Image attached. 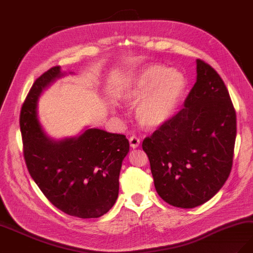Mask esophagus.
<instances>
[{
    "label": "esophagus",
    "mask_w": 253,
    "mask_h": 253,
    "mask_svg": "<svg viewBox=\"0 0 253 253\" xmlns=\"http://www.w3.org/2000/svg\"><path fill=\"white\" fill-rule=\"evenodd\" d=\"M129 143H130V146H131L134 149V148H137L139 146V143H141V141H139V138L137 136L132 135V136H130V138H129Z\"/></svg>",
    "instance_id": "1"
}]
</instances>
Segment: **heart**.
I'll return each instance as SVG.
<instances>
[{
  "label": "heart",
  "instance_id": "b5f03b06",
  "mask_svg": "<svg viewBox=\"0 0 253 253\" xmlns=\"http://www.w3.org/2000/svg\"><path fill=\"white\" fill-rule=\"evenodd\" d=\"M186 86L183 75L163 65H149L133 78L122 95L126 104H137L136 117L148 128L163 125L178 106Z\"/></svg>",
  "mask_w": 253,
  "mask_h": 253
}]
</instances>
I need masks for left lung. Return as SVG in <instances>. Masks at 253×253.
Wrapping results in <instances>:
<instances>
[{
	"mask_svg": "<svg viewBox=\"0 0 253 253\" xmlns=\"http://www.w3.org/2000/svg\"><path fill=\"white\" fill-rule=\"evenodd\" d=\"M236 135L237 115L226 85L197 59V81L183 108L143 141L161 198L181 209L212 198L230 174Z\"/></svg>",
	"mask_w": 253,
	"mask_h": 253,
	"instance_id": "8db88e82",
	"label": "left lung"
}]
</instances>
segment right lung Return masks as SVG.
<instances>
[{
	"mask_svg": "<svg viewBox=\"0 0 253 253\" xmlns=\"http://www.w3.org/2000/svg\"><path fill=\"white\" fill-rule=\"evenodd\" d=\"M60 76L56 65L37 78L28 92L20 116L24 158L33 180L55 208L73 217L99 218L118 198L129 142L124 134L100 129H87L60 142L46 136L37 120V99Z\"/></svg>",
	"mask_w": 253,
	"mask_h": 253,
	"instance_id": "right-lung-1",
	"label": "right lung"
}]
</instances>
